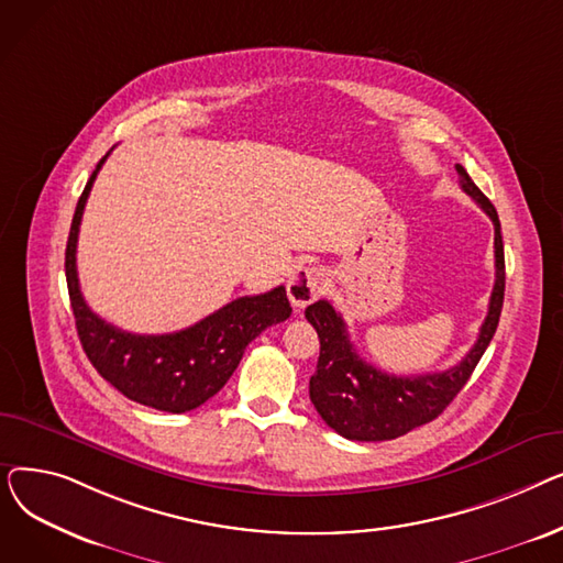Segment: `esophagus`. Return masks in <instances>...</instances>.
<instances>
[{"label":"esophagus","mask_w":563,"mask_h":563,"mask_svg":"<svg viewBox=\"0 0 563 563\" xmlns=\"http://www.w3.org/2000/svg\"><path fill=\"white\" fill-rule=\"evenodd\" d=\"M323 272L319 266H299L287 283V297L294 308H306L323 289Z\"/></svg>","instance_id":"esophagus-1"}]
</instances>
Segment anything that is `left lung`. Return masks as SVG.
I'll use <instances>...</instances> for the list:
<instances>
[{"instance_id": "1", "label": "left lung", "mask_w": 563, "mask_h": 563, "mask_svg": "<svg viewBox=\"0 0 563 563\" xmlns=\"http://www.w3.org/2000/svg\"><path fill=\"white\" fill-rule=\"evenodd\" d=\"M461 189L475 200L495 225V285L488 314L479 338L465 358L435 374L395 376L365 363L349 340L344 319L329 301L306 308V319L319 335V361L310 376V401L321 420L349 440H393L435 420L463 390L488 349L505 303V244H501L499 219L493 202L472 183L461 164H456Z\"/></svg>"}]
</instances>
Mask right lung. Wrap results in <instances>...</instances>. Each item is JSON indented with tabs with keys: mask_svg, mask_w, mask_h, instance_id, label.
Instances as JSON below:
<instances>
[{
	"mask_svg": "<svg viewBox=\"0 0 563 563\" xmlns=\"http://www.w3.org/2000/svg\"><path fill=\"white\" fill-rule=\"evenodd\" d=\"M109 153L98 162L77 200L66 246V280L77 335L88 361L118 393L157 410L187 412L225 386L249 342L285 321L291 306L280 285L257 297L234 299L194 327L166 335H136L100 319L79 289L77 236L88 194Z\"/></svg>",
	"mask_w": 563,
	"mask_h": 563,
	"instance_id": "right-lung-1",
	"label": "right lung"
}]
</instances>
